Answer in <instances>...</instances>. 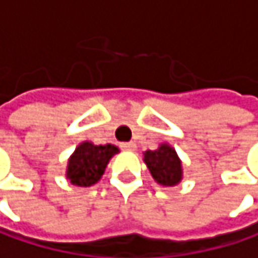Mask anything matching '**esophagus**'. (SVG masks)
<instances>
[{
  "label": "esophagus",
  "instance_id": "esophagus-1",
  "mask_svg": "<svg viewBox=\"0 0 258 258\" xmlns=\"http://www.w3.org/2000/svg\"><path fill=\"white\" fill-rule=\"evenodd\" d=\"M120 147H122V150H125V151H136V144H135V142H125V144H122Z\"/></svg>",
  "mask_w": 258,
  "mask_h": 258
}]
</instances>
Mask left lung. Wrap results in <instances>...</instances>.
<instances>
[{
	"label": "left lung",
	"mask_w": 258,
	"mask_h": 258,
	"mask_svg": "<svg viewBox=\"0 0 258 258\" xmlns=\"http://www.w3.org/2000/svg\"><path fill=\"white\" fill-rule=\"evenodd\" d=\"M144 162L157 184L163 187H174L181 183L183 163L175 148L168 142L160 144L157 150L145 151Z\"/></svg>",
	"instance_id": "8db88e82"
}]
</instances>
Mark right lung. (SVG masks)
<instances>
[{"label": "right lung", "instance_id": "obj_1", "mask_svg": "<svg viewBox=\"0 0 258 258\" xmlns=\"http://www.w3.org/2000/svg\"><path fill=\"white\" fill-rule=\"evenodd\" d=\"M117 153L119 148L116 145H95L84 141L69 156L64 177L71 184L78 187L93 186L101 180L108 162Z\"/></svg>", "mask_w": 258, "mask_h": 258}]
</instances>
